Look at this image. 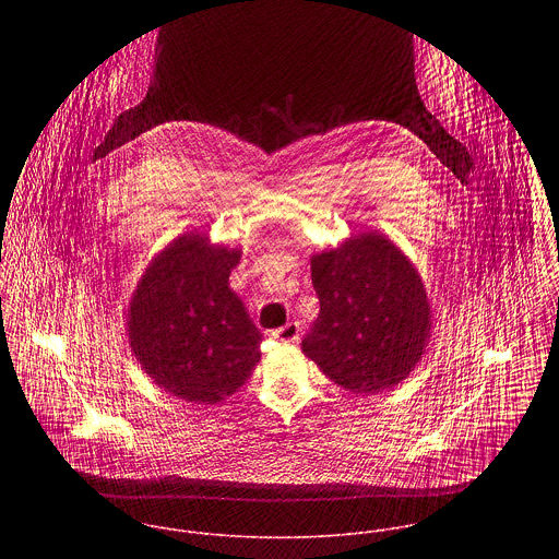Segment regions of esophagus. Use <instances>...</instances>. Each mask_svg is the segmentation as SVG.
Returning a JSON list of instances; mask_svg holds the SVG:
<instances>
[{
    "mask_svg": "<svg viewBox=\"0 0 559 559\" xmlns=\"http://www.w3.org/2000/svg\"><path fill=\"white\" fill-rule=\"evenodd\" d=\"M271 335H273L275 340H280V342H299V337H301V326H299V322H288V324L275 329Z\"/></svg>",
    "mask_w": 559,
    "mask_h": 559,
    "instance_id": "obj_1",
    "label": "esophagus"
}]
</instances>
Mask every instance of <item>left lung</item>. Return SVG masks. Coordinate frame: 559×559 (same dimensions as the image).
<instances>
[{
    "instance_id": "1",
    "label": "left lung",
    "mask_w": 559,
    "mask_h": 559,
    "mask_svg": "<svg viewBox=\"0 0 559 559\" xmlns=\"http://www.w3.org/2000/svg\"><path fill=\"white\" fill-rule=\"evenodd\" d=\"M320 314L301 350L340 388L377 394L404 381L430 337V306L413 262L361 233L312 255Z\"/></svg>"
}]
</instances>
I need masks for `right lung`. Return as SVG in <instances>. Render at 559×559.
<instances>
[{
  "mask_svg": "<svg viewBox=\"0 0 559 559\" xmlns=\"http://www.w3.org/2000/svg\"><path fill=\"white\" fill-rule=\"evenodd\" d=\"M240 249L182 235L144 271L129 304V342L144 372L193 404L233 396L260 361L262 333L228 280Z\"/></svg>",
  "mask_w": 559,
  "mask_h": 559,
  "instance_id": "right-lung-1",
  "label": "right lung"
}]
</instances>
